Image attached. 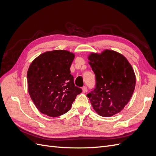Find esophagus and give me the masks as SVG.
Wrapping results in <instances>:
<instances>
[{
	"mask_svg": "<svg viewBox=\"0 0 156 156\" xmlns=\"http://www.w3.org/2000/svg\"><path fill=\"white\" fill-rule=\"evenodd\" d=\"M82 90H83V92H88V88L85 86H84V87H82Z\"/></svg>",
	"mask_w": 156,
	"mask_h": 156,
	"instance_id": "1",
	"label": "esophagus"
}]
</instances>
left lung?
Wrapping results in <instances>:
<instances>
[{
  "mask_svg": "<svg viewBox=\"0 0 156 156\" xmlns=\"http://www.w3.org/2000/svg\"><path fill=\"white\" fill-rule=\"evenodd\" d=\"M96 76V86L87 94L93 108L109 117L120 112L133 95L136 79L133 68L124 56L111 50L88 56Z\"/></svg>",
  "mask_w": 156,
  "mask_h": 156,
  "instance_id": "left-lung-1",
  "label": "left lung"
}]
</instances>
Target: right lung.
<instances>
[{
    "label": "right lung",
    "mask_w": 156,
    "mask_h": 156,
    "mask_svg": "<svg viewBox=\"0 0 156 156\" xmlns=\"http://www.w3.org/2000/svg\"><path fill=\"white\" fill-rule=\"evenodd\" d=\"M73 53L66 50L48 51L37 56L27 72L28 90L41 113L51 117L65 114L82 89L75 85L70 66Z\"/></svg>",
    "instance_id": "add662e5"
}]
</instances>
